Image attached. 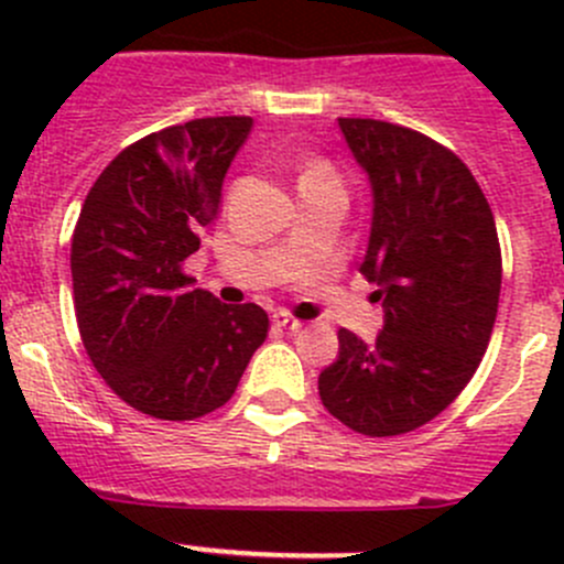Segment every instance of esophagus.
Segmentation results:
<instances>
[{
	"instance_id": "34e87169",
	"label": "esophagus",
	"mask_w": 564,
	"mask_h": 564,
	"mask_svg": "<svg viewBox=\"0 0 564 564\" xmlns=\"http://www.w3.org/2000/svg\"><path fill=\"white\" fill-rule=\"evenodd\" d=\"M272 327L289 329V333H297V329L303 327V322H300V318H294L292 314H286V311H278V314H272Z\"/></svg>"
}]
</instances>
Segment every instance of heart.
<instances>
[{
    "mask_svg": "<svg viewBox=\"0 0 564 564\" xmlns=\"http://www.w3.org/2000/svg\"><path fill=\"white\" fill-rule=\"evenodd\" d=\"M303 176H333V172H329L324 163H311V166L303 172ZM303 176H300V180H303Z\"/></svg>",
    "mask_w": 564,
    "mask_h": 564,
    "instance_id": "b5f03b06",
    "label": "heart"
}]
</instances>
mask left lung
I'll list each match as a JSON object with an SVG mask.
<instances>
[{"label":"left lung","mask_w":564,"mask_h":564,"mask_svg":"<svg viewBox=\"0 0 564 564\" xmlns=\"http://www.w3.org/2000/svg\"><path fill=\"white\" fill-rule=\"evenodd\" d=\"M338 124L371 182L360 272L379 286L384 327L371 344L338 329L318 395L357 434L398 436L445 412L486 355L502 289L497 224L456 152L382 119Z\"/></svg>","instance_id":"1"}]
</instances>
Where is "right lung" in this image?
<instances>
[{"label":"right lung","instance_id":"add662e5","mask_svg":"<svg viewBox=\"0 0 564 564\" xmlns=\"http://www.w3.org/2000/svg\"><path fill=\"white\" fill-rule=\"evenodd\" d=\"M250 128V117H204L144 135L108 163L78 215L70 272L84 349L150 417L224 406L267 338L259 305H224L182 272Z\"/></svg>","mask_w":564,"mask_h":564}]
</instances>
